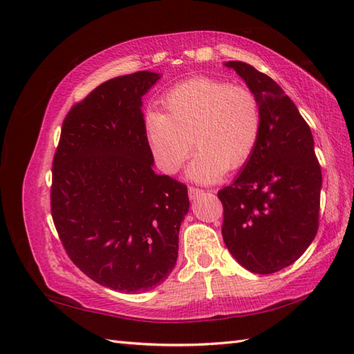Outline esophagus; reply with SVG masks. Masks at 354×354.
<instances>
[{"mask_svg": "<svg viewBox=\"0 0 354 354\" xmlns=\"http://www.w3.org/2000/svg\"><path fill=\"white\" fill-rule=\"evenodd\" d=\"M204 193L201 189H196V187H189V196L190 199H196L198 196H201V194Z\"/></svg>", "mask_w": 354, "mask_h": 354, "instance_id": "obj_1", "label": "esophagus"}]
</instances>
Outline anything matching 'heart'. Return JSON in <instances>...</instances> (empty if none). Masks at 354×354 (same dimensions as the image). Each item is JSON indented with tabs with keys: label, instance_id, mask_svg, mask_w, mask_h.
<instances>
[{
	"label": "heart",
	"instance_id": "1",
	"mask_svg": "<svg viewBox=\"0 0 354 354\" xmlns=\"http://www.w3.org/2000/svg\"><path fill=\"white\" fill-rule=\"evenodd\" d=\"M162 111L145 115V135L158 167L175 173L199 147L187 176L202 184L219 181L227 170L251 160L261 133V111L255 94L245 86L212 77H193L164 95ZM195 141H192V137Z\"/></svg>",
	"mask_w": 354,
	"mask_h": 354
}]
</instances>
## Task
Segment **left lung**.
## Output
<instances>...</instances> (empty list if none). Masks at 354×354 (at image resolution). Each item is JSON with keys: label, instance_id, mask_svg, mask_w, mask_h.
Returning a JSON list of instances; mask_svg holds the SVG:
<instances>
[{"label": "left lung", "instance_id": "left-lung-1", "mask_svg": "<svg viewBox=\"0 0 354 354\" xmlns=\"http://www.w3.org/2000/svg\"><path fill=\"white\" fill-rule=\"evenodd\" d=\"M259 99L261 133L251 160L217 196L222 236L239 265L274 274L297 261L318 231L322 175L309 124L280 85L250 64H223Z\"/></svg>", "mask_w": 354, "mask_h": 354}]
</instances>
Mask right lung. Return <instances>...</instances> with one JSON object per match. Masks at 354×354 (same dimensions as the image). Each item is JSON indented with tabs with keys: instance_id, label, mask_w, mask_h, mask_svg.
Returning a JSON list of instances; mask_svg holds the SVG:
<instances>
[{
	"instance_id": "right-lung-1",
	"label": "right lung",
	"mask_w": 354,
	"mask_h": 354,
	"mask_svg": "<svg viewBox=\"0 0 354 354\" xmlns=\"http://www.w3.org/2000/svg\"><path fill=\"white\" fill-rule=\"evenodd\" d=\"M161 74L97 86L66 114L53 160L51 216L66 254L91 280L135 293L176 265L187 187L153 171L142 95Z\"/></svg>"
}]
</instances>
